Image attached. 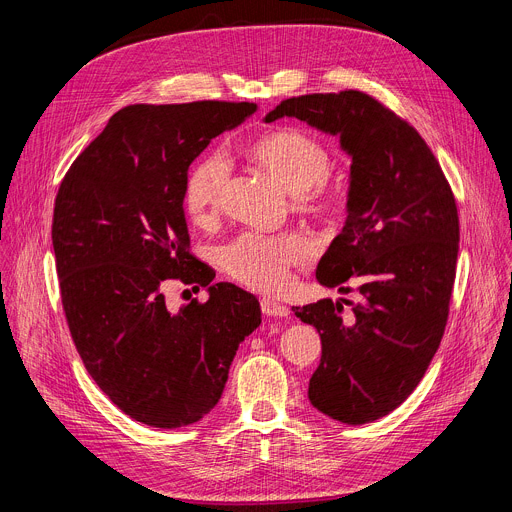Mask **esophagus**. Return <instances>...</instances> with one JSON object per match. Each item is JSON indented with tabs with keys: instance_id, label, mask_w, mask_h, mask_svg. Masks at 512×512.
I'll list each match as a JSON object with an SVG mask.
<instances>
[{
	"instance_id": "obj_1",
	"label": "esophagus",
	"mask_w": 512,
	"mask_h": 512,
	"mask_svg": "<svg viewBox=\"0 0 512 512\" xmlns=\"http://www.w3.org/2000/svg\"><path fill=\"white\" fill-rule=\"evenodd\" d=\"M261 312L265 316H271V318H285V316H289V308L283 306L277 300H271V298H263L261 300Z\"/></svg>"
}]
</instances>
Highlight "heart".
Returning a JSON list of instances; mask_svg holds the SVG:
<instances>
[{
    "label": "heart",
    "instance_id": "1",
    "mask_svg": "<svg viewBox=\"0 0 512 512\" xmlns=\"http://www.w3.org/2000/svg\"><path fill=\"white\" fill-rule=\"evenodd\" d=\"M247 156L291 194V206L320 223H336L342 200L326 184L332 158L324 145L298 129H277L255 139ZM231 168L221 154H208L194 164L184 186V208L198 227L218 221L229 186ZM227 273L245 287L275 294L289 283L291 267L304 265L312 257V239L302 231L281 235L243 233L223 253Z\"/></svg>",
    "mask_w": 512,
    "mask_h": 512
}]
</instances>
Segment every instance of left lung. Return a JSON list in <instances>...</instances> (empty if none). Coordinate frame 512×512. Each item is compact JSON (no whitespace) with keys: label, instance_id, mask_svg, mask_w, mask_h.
<instances>
[{"label":"left lung","instance_id":"left-lung-1","mask_svg":"<svg viewBox=\"0 0 512 512\" xmlns=\"http://www.w3.org/2000/svg\"><path fill=\"white\" fill-rule=\"evenodd\" d=\"M296 117L340 135L352 158L348 216L316 277L360 302L291 308L322 340L308 387L324 415L362 425L397 409L440 348L456 279L460 221L454 192L417 129L362 91L281 101L267 117Z\"/></svg>","mask_w":512,"mask_h":512}]
</instances>
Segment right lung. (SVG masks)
Wrapping results in <instances>:
<instances>
[{
    "label": "right lung",
    "mask_w": 512,
    "mask_h": 512,
    "mask_svg": "<svg viewBox=\"0 0 512 512\" xmlns=\"http://www.w3.org/2000/svg\"><path fill=\"white\" fill-rule=\"evenodd\" d=\"M255 103L129 105L64 174L52 218L62 310L85 369L131 419L172 429L223 395L259 302L190 253L184 186L210 139ZM174 280L209 285L206 303L170 311Z\"/></svg>",
    "instance_id": "obj_1"
}]
</instances>
